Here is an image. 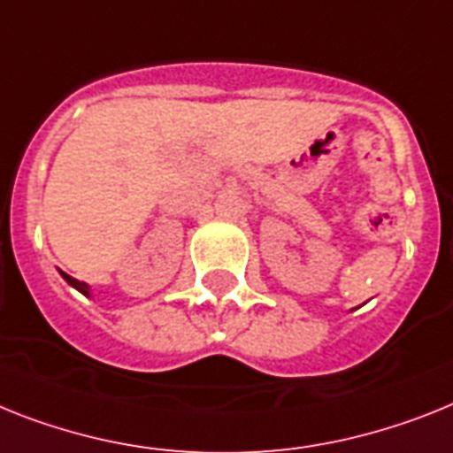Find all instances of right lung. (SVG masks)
Wrapping results in <instances>:
<instances>
[{
	"label": "right lung",
	"instance_id": "obj_1",
	"mask_svg": "<svg viewBox=\"0 0 453 453\" xmlns=\"http://www.w3.org/2000/svg\"><path fill=\"white\" fill-rule=\"evenodd\" d=\"M59 275H62V278H65L66 282H69V285L73 287V289L81 291V294H83V296H89V285H88V282H81V280L71 278V275H66L65 271H59Z\"/></svg>",
	"mask_w": 453,
	"mask_h": 453
}]
</instances>
